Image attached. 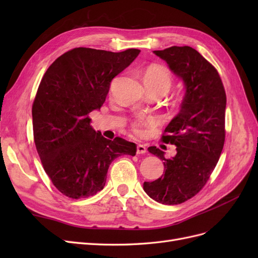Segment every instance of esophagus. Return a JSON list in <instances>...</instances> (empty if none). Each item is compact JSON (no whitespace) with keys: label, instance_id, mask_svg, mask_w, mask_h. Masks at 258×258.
I'll use <instances>...</instances> for the list:
<instances>
[{"label":"esophagus","instance_id":"1","mask_svg":"<svg viewBox=\"0 0 258 258\" xmlns=\"http://www.w3.org/2000/svg\"><path fill=\"white\" fill-rule=\"evenodd\" d=\"M146 147L143 144H138L137 146V154H145L146 153Z\"/></svg>","mask_w":258,"mask_h":258}]
</instances>
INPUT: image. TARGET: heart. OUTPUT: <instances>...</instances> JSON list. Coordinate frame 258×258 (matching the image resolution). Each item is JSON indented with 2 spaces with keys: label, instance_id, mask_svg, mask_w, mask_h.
Instances as JSON below:
<instances>
[{
  "label": "heart",
  "instance_id": "b5f03b06",
  "mask_svg": "<svg viewBox=\"0 0 258 258\" xmlns=\"http://www.w3.org/2000/svg\"><path fill=\"white\" fill-rule=\"evenodd\" d=\"M144 80L145 81H150L155 84L161 85L165 87L167 90H169L170 86H171V75L170 72L166 68L160 67V66H151L146 69L145 74H144ZM146 121L141 118V117H138L132 122V128L137 132V134H141L143 131V127Z\"/></svg>",
  "mask_w": 258,
  "mask_h": 258
}]
</instances>
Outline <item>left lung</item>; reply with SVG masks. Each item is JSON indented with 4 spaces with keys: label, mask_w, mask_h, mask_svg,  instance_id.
<instances>
[{
    "label": "left lung",
    "mask_w": 258,
    "mask_h": 258,
    "mask_svg": "<svg viewBox=\"0 0 258 258\" xmlns=\"http://www.w3.org/2000/svg\"><path fill=\"white\" fill-rule=\"evenodd\" d=\"M184 83L181 110L169 122L162 141L175 145L176 155L148 147L163 161L165 174L144 182L145 192L162 205H179L198 194L220 159L225 142L226 93L216 69L189 46L154 50Z\"/></svg>",
    "instance_id": "1"
}]
</instances>
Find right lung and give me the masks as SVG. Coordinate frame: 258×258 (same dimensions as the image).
<instances>
[{
  "instance_id": "1",
  "label": "right lung",
  "mask_w": 258,
  "mask_h": 258,
  "mask_svg": "<svg viewBox=\"0 0 258 258\" xmlns=\"http://www.w3.org/2000/svg\"><path fill=\"white\" fill-rule=\"evenodd\" d=\"M139 49L112 52L79 47L52 62L32 106L36 151L56 188L72 199L102 190L108 167L137 145L105 139L90 126L89 113L100 110L115 76L129 67Z\"/></svg>"
}]
</instances>
